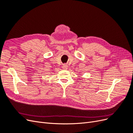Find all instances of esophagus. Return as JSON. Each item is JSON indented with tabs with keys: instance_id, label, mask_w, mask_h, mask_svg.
<instances>
[{
	"instance_id": "1",
	"label": "esophagus",
	"mask_w": 133,
	"mask_h": 133,
	"mask_svg": "<svg viewBox=\"0 0 133 133\" xmlns=\"http://www.w3.org/2000/svg\"><path fill=\"white\" fill-rule=\"evenodd\" d=\"M68 66L67 64H63V69H64V70H67L68 69Z\"/></svg>"
}]
</instances>
